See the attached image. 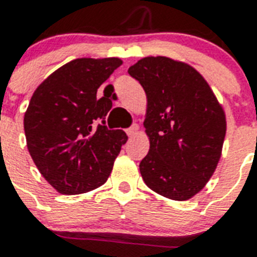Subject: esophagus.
Instances as JSON below:
<instances>
[{
	"instance_id": "1",
	"label": "esophagus",
	"mask_w": 257,
	"mask_h": 257,
	"mask_svg": "<svg viewBox=\"0 0 257 257\" xmlns=\"http://www.w3.org/2000/svg\"><path fill=\"white\" fill-rule=\"evenodd\" d=\"M139 129H140V126L137 124H133L131 128L126 129V135H128L129 137L135 136V135H137V132H139Z\"/></svg>"
}]
</instances>
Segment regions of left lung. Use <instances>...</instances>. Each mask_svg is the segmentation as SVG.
Segmentation results:
<instances>
[{
  "label": "left lung",
  "mask_w": 257,
  "mask_h": 257,
  "mask_svg": "<svg viewBox=\"0 0 257 257\" xmlns=\"http://www.w3.org/2000/svg\"><path fill=\"white\" fill-rule=\"evenodd\" d=\"M144 88V126L151 141L140 172L152 191L191 199L211 179L221 156L225 114L203 76L168 57H145L128 69Z\"/></svg>",
  "instance_id": "8db88e82"
}]
</instances>
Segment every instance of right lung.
<instances>
[{
    "label": "right lung",
    "instance_id": "obj_1",
    "mask_svg": "<svg viewBox=\"0 0 257 257\" xmlns=\"http://www.w3.org/2000/svg\"><path fill=\"white\" fill-rule=\"evenodd\" d=\"M122 64L120 58H77L36 89L24 117L26 144L48 183L64 195L96 189L108 180L126 135L108 129L112 108L97 89Z\"/></svg>",
    "mask_w": 257,
    "mask_h": 257
}]
</instances>
